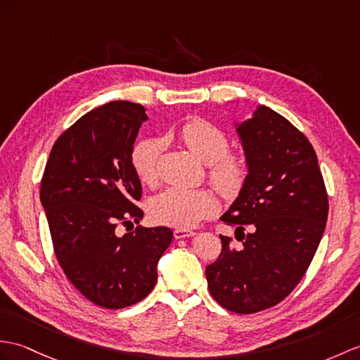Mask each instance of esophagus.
<instances>
[{
    "label": "esophagus",
    "mask_w": 360,
    "mask_h": 360,
    "mask_svg": "<svg viewBox=\"0 0 360 360\" xmlns=\"http://www.w3.org/2000/svg\"><path fill=\"white\" fill-rule=\"evenodd\" d=\"M173 236H174V239H186V238L195 236V231L186 230V229H178V230L173 231Z\"/></svg>",
    "instance_id": "esophagus-1"
}]
</instances>
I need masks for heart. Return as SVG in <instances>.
<instances>
[{"label": "heart", "instance_id": "obj_1", "mask_svg": "<svg viewBox=\"0 0 360 360\" xmlns=\"http://www.w3.org/2000/svg\"><path fill=\"white\" fill-rule=\"evenodd\" d=\"M179 139L204 164H210V178L225 196H235L247 176L245 160L238 153H227L229 139L213 124L190 120L178 131ZM170 136L165 135L164 141ZM164 142L158 138L142 139L131 152V164L138 178L146 184L158 179V164ZM150 214L156 222L188 229L218 210V199L212 190L169 187L150 202Z\"/></svg>", "mask_w": 360, "mask_h": 360}]
</instances>
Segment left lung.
<instances>
[{"instance_id":"8db88e82","label":"left lung","mask_w":360,"mask_h":360,"mask_svg":"<svg viewBox=\"0 0 360 360\" xmlns=\"http://www.w3.org/2000/svg\"><path fill=\"white\" fill-rule=\"evenodd\" d=\"M233 127L247 176L221 219L235 225L242 245L221 235L222 252L205 276L224 308L248 314L279 304L302 279L323 235L328 198L313 146L282 115L261 104Z\"/></svg>"}]
</instances>
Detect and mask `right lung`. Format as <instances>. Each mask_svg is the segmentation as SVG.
<instances>
[{
  "mask_svg": "<svg viewBox=\"0 0 360 360\" xmlns=\"http://www.w3.org/2000/svg\"><path fill=\"white\" fill-rule=\"evenodd\" d=\"M148 116L141 104L112 101L90 110L56 139L41 181L55 255L67 278L91 302L118 310L144 299L172 244L167 227L118 235L139 224L142 187L131 152Z\"/></svg>",
  "mask_w": 360,
  "mask_h": 360,
  "instance_id": "add662e5",
  "label": "right lung"
}]
</instances>
